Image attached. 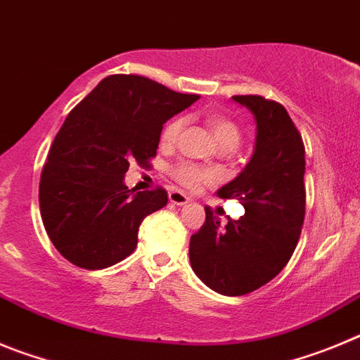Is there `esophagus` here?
I'll use <instances>...</instances> for the list:
<instances>
[{
    "instance_id": "esophagus-1",
    "label": "esophagus",
    "mask_w": 360,
    "mask_h": 360,
    "mask_svg": "<svg viewBox=\"0 0 360 360\" xmlns=\"http://www.w3.org/2000/svg\"><path fill=\"white\" fill-rule=\"evenodd\" d=\"M168 200L172 204H177V206H183V204L190 202V197L186 195V193H183L181 190H170V193H168Z\"/></svg>"
}]
</instances>
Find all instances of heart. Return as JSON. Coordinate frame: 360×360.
<instances>
[{
  "label": "heart",
  "mask_w": 360,
  "mask_h": 360,
  "mask_svg": "<svg viewBox=\"0 0 360 360\" xmlns=\"http://www.w3.org/2000/svg\"><path fill=\"white\" fill-rule=\"evenodd\" d=\"M210 131L215 136V140L219 141L222 148H231L238 147L242 140V132L238 129V125L235 122H231L229 118H224V116H210L206 120ZM184 120L183 118H172L163 127V132H161V143L165 147H172V145L177 143L179 140L181 131H183ZM172 176L179 181L181 184L188 188H199L200 184L212 183L215 179V174L212 170H206V168H200L193 163H188V161H179L176 167L172 168Z\"/></svg>",
  "instance_id": "b5f03b06"
}]
</instances>
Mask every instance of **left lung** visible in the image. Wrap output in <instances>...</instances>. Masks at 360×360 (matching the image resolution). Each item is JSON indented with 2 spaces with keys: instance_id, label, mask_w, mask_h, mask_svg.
Listing matches in <instances>:
<instances>
[{
  "instance_id": "obj_1",
  "label": "left lung",
  "mask_w": 360,
  "mask_h": 360,
  "mask_svg": "<svg viewBox=\"0 0 360 360\" xmlns=\"http://www.w3.org/2000/svg\"><path fill=\"white\" fill-rule=\"evenodd\" d=\"M255 116L251 160L222 199H238L245 213L222 226L206 208V222L190 238V264L204 285L242 296L269 283L296 249L305 220V147L281 103L258 95L233 96Z\"/></svg>"
}]
</instances>
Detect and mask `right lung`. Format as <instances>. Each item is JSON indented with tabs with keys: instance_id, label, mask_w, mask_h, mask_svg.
Masks as SVG:
<instances>
[{
	"instance_id": "add662e5",
	"label": "right lung",
	"mask_w": 360,
	"mask_h": 360,
	"mask_svg": "<svg viewBox=\"0 0 360 360\" xmlns=\"http://www.w3.org/2000/svg\"><path fill=\"white\" fill-rule=\"evenodd\" d=\"M197 100L147 77L111 75L68 115L39 183L44 229L68 262L96 271L134 251L141 220L168 195L129 190V163L156 156L165 122Z\"/></svg>"
}]
</instances>
